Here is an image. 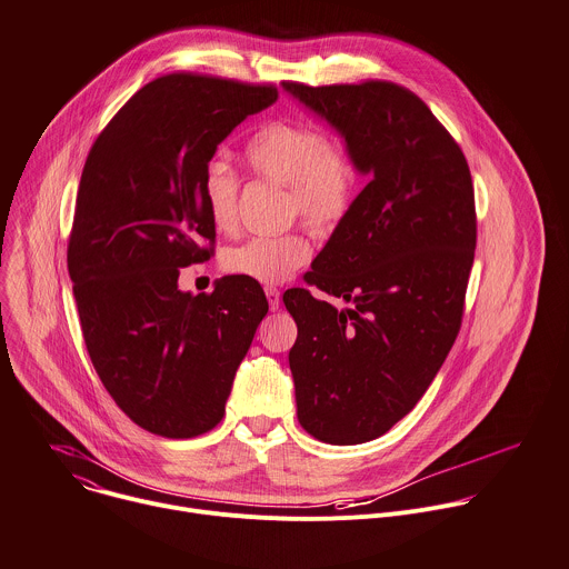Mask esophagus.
I'll use <instances>...</instances> for the list:
<instances>
[{"label": "esophagus", "instance_id": "obj_1", "mask_svg": "<svg viewBox=\"0 0 569 569\" xmlns=\"http://www.w3.org/2000/svg\"><path fill=\"white\" fill-rule=\"evenodd\" d=\"M266 297H268V303L272 310H279L281 306V292L274 288V286H266Z\"/></svg>", "mask_w": 569, "mask_h": 569}]
</instances>
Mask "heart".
I'll list each match as a JSON object with an SVG mask.
<instances>
[{
    "label": "heart",
    "instance_id": "heart-1",
    "mask_svg": "<svg viewBox=\"0 0 569 569\" xmlns=\"http://www.w3.org/2000/svg\"><path fill=\"white\" fill-rule=\"evenodd\" d=\"M248 167L263 180L286 187V209L301 216L312 229L336 227L351 209L358 189V169L351 150L327 141L321 132L297 121H270L246 143ZM202 202L211 222L227 231L238 216V178L211 161L202 176ZM312 254L301 231L283 236H254L222 257L229 274L259 283H281Z\"/></svg>",
    "mask_w": 569,
    "mask_h": 569
}]
</instances>
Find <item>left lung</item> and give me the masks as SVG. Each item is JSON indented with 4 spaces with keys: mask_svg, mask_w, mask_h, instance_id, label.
<instances>
[{
    "mask_svg": "<svg viewBox=\"0 0 569 569\" xmlns=\"http://www.w3.org/2000/svg\"><path fill=\"white\" fill-rule=\"evenodd\" d=\"M327 121L367 187L306 274L283 295L297 419L315 439L356 446L412 412L461 327L475 259V193L466 157L410 90L283 83Z\"/></svg>",
    "mask_w": 569,
    "mask_h": 569,
    "instance_id": "1",
    "label": "left lung"
}]
</instances>
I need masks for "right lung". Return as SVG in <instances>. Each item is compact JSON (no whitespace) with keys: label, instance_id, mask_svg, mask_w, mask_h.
Instances as JSON below:
<instances>
[{"label":"right lung","instance_id":"1","mask_svg":"<svg viewBox=\"0 0 569 569\" xmlns=\"http://www.w3.org/2000/svg\"><path fill=\"white\" fill-rule=\"evenodd\" d=\"M274 101L277 88L161 76L114 114L80 176L67 268L86 347L114 402L152 435L191 439L220 423L268 312L254 279L222 277L211 295L178 279L211 257L200 187L218 143Z\"/></svg>","mask_w":569,"mask_h":569}]
</instances>
